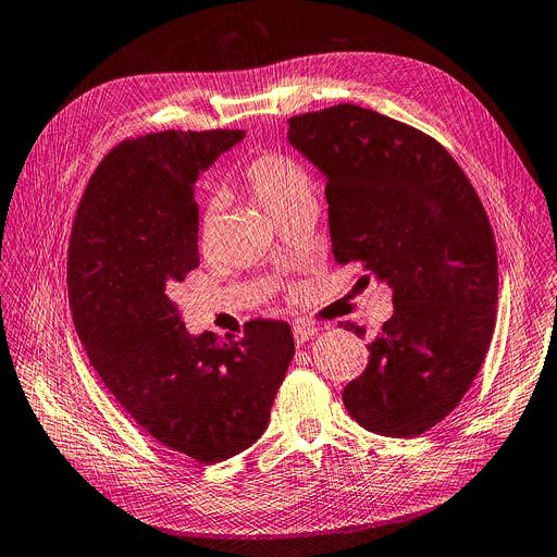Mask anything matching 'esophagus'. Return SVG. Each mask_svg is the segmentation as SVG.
Here are the masks:
<instances>
[{
	"instance_id": "obj_1",
	"label": "esophagus",
	"mask_w": 557,
	"mask_h": 557,
	"mask_svg": "<svg viewBox=\"0 0 557 557\" xmlns=\"http://www.w3.org/2000/svg\"><path fill=\"white\" fill-rule=\"evenodd\" d=\"M315 333H318V329L313 324H305V322L293 324V338H295V343H298V345H302L309 338H313Z\"/></svg>"
}]
</instances>
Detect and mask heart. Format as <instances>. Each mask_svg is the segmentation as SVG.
<instances>
[{"label":"heart","mask_w":557,"mask_h":557,"mask_svg":"<svg viewBox=\"0 0 557 557\" xmlns=\"http://www.w3.org/2000/svg\"><path fill=\"white\" fill-rule=\"evenodd\" d=\"M242 183L262 201L275 216H282L293 206L305 199H313V178L302 161L284 152H259L250 157L242 168ZM219 214L210 203L199 219V246L210 250L216 239ZM295 293L293 286H284Z\"/></svg>","instance_id":"1"}]
</instances>
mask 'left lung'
I'll return each mask as SVG.
<instances>
[{
	"label": "left lung",
	"mask_w": 557,
	"mask_h": 557,
	"mask_svg": "<svg viewBox=\"0 0 557 557\" xmlns=\"http://www.w3.org/2000/svg\"><path fill=\"white\" fill-rule=\"evenodd\" d=\"M288 123V140L326 176L336 262L392 288L394 315L343 403L369 432L419 436L461 403L493 338L499 280L488 214L446 147L412 125L351 102Z\"/></svg>",
	"instance_id": "8db88e82"
}]
</instances>
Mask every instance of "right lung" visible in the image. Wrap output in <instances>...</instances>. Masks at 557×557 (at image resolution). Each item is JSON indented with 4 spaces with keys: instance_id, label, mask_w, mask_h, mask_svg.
Instances as JSON below:
<instances>
[{
    "instance_id": "1",
    "label": "right lung",
    "mask_w": 557,
    "mask_h": 557,
    "mask_svg": "<svg viewBox=\"0 0 557 557\" xmlns=\"http://www.w3.org/2000/svg\"><path fill=\"white\" fill-rule=\"evenodd\" d=\"M244 129H165L111 147L91 174L66 255L69 307L104 387L161 446L210 466L267 430L295 354L280 320L199 338L174 295L199 267L195 183Z\"/></svg>"
}]
</instances>
